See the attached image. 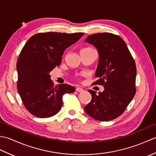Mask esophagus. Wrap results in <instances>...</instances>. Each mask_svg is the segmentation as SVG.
<instances>
[{"label":"esophagus","instance_id":"1","mask_svg":"<svg viewBox=\"0 0 156 156\" xmlns=\"http://www.w3.org/2000/svg\"><path fill=\"white\" fill-rule=\"evenodd\" d=\"M76 90L77 91V92H83V91H84L83 88H80V87H77V88H76Z\"/></svg>","mask_w":156,"mask_h":156}]
</instances>
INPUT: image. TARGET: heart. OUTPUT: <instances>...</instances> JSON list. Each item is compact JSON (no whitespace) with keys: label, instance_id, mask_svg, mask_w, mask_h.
Here are the masks:
<instances>
[{"label":"heart","instance_id":"b5f03b06","mask_svg":"<svg viewBox=\"0 0 156 156\" xmlns=\"http://www.w3.org/2000/svg\"><path fill=\"white\" fill-rule=\"evenodd\" d=\"M91 48H84V49H82V50H88V49H90Z\"/></svg>","mask_w":156,"mask_h":156}]
</instances>
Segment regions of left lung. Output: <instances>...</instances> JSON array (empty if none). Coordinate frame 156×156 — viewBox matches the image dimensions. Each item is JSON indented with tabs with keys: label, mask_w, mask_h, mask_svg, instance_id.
Returning a JSON list of instances; mask_svg holds the SVG:
<instances>
[{
	"label": "left lung",
	"mask_w": 156,
	"mask_h": 156,
	"mask_svg": "<svg viewBox=\"0 0 156 156\" xmlns=\"http://www.w3.org/2000/svg\"><path fill=\"white\" fill-rule=\"evenodd\" d=\"M85 42L97 48L98 63L94 84L103 85V92L88 90L92 95L84 111L96 120L108 121L119 117L134 97L136 66L123 39L109 33L88 35Z\"/></svg>",
	"instance_id": "8db88e82"
}]
</instances>
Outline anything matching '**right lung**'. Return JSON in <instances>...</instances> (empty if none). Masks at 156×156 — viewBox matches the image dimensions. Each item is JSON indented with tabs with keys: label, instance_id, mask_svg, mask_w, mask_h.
Masks as SVG:
<instances>
[{
	"label": "right lung",
	"instance_id": "right-lung-1",
	"mask_svg": "<svg viewBox=\"0 0 156 156\" xmlns=\"http://www.w3.org/2000/svg\"><path fill=\"white\" fill-rule=\"evenodd\" d=\"M84 35L41 33L33 35L26 43L16 63L17 90L31 114L39 118L52 117L60 111L62 96L75 91L69 84L55 86L49 73L60 65L66 49Z\"/></svg>",
	"mask_w": 156,
	"mask_h": 156
}]
</instances>
